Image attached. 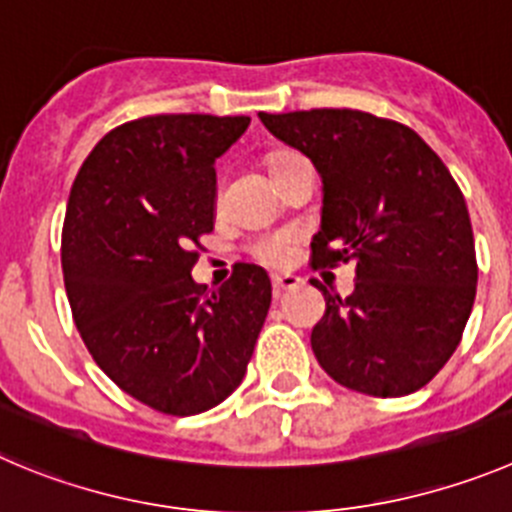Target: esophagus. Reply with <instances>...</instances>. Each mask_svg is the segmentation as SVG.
I'll return each instance as SVG.
<instances>
[{
	"instance_id": "1",
	"label": "esophagus",
	"mask_w": 512,
	"mask_h": 512,
	"mask_svg": "<svg viewBox=\"0 0 512 512\" xmlns=\"http://www.w3.org/2000/svg\"><path fill=\"white\" fill-rule=\"evenodd\" d=\"M298 285L300 278H295V275H272V293H275V298H280L285 290L298 288Z\"/></svg>"
}]
</instances>
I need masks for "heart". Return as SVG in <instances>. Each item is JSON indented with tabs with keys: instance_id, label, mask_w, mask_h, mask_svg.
Returning <instances> with one entry per match:
<instances>
[{
	"instance_id": "heart-1",
	"label": "heart",
	"mask_w": 512,
	"mask_h": 512,
	"mask_svg": "<svg viewBox=\"0 0 512 512\" xmlns=\"http://www.w3.org/2000/svg\"><path fill=\"white\" fill-rule=\"evenodd\" d=\"M298 159H303L300 154H293V151H278L272 154L267 166H270V174H280L283 169H288L290 164H295ZM300 242L298 229H275V232L260 234L257 240H252L250 255L252 260H257L260 265L267 267H285L290 260H293L295 245Z\"/></svg>"
}]
</instances>
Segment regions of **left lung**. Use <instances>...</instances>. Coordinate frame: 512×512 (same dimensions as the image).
<instances>
[{"instance_id":"left-lung-1","label":"left lung","mask_w":512,"mask_h":512,"mask_svg":"<svg viewBox=\"0 0 512 512\" xmlns=\"http://www.w3.org/2000/svg\"><path fill=\"white\" fill-rule=\"evenodd\" d=\"M323 179L310 265H356L341 298L318 280L326 313L313 328L318 364L361 394L407 396L439 374L470 318L477 260L465 197L409 126L348 108L260 113Z\"/></svg>"}]
</instances>
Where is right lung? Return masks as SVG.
<instances>
[{"label":"right lung","mask_w":512,"mask_h":512,"mask_svg":"<svg viewBox=\"0 0 512 512\" xmlns=\"http://www.w3.org/2000/svg\"><path fill=\"white\" fill-rule=\"evenodd\" d=\"M247 116L161 113L105 133L80 166L62 224L73 321L113 384L171 417L207 412L245 379L272 285L234 265L219 290L191 280L214 229V161Z\"/></svg>","instance_id":"obj_1"}]
</instances>
